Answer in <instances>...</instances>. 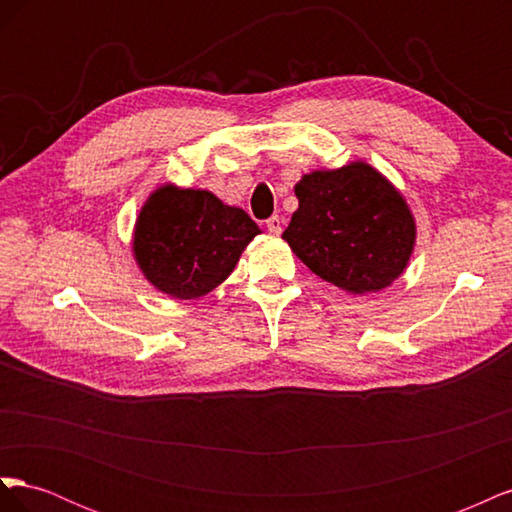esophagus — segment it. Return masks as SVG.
<instances>
[{
	"label": "esophagus",
	"instance_id": "obj_1",
	"mask_svg": "<svg viewBox=\"0 0 512 512\" xmlns=\"http://www.w3.org/2000/svg\"><path fill=\"white\" fill-rule=\"evenodd\" d=\"M282 226H284V222H282V218H277V215H273L271 220H267V228L271 235H282Z\"/></svg>",
	"mask_w": 512,
	"mask_h": 512
}]
</instances>
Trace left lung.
<instances>
[{
	"label": "left lung",
	"instance_id": "8db88e82",
	"mask_svg": "<svg viewBox=\"0 0 512 512\" xmlns=\"http://www.w3.org/2000/svg\"><path fill=\"white\" fill-rule=\"evenodd\" d=\"M282 239L303 265L350 294L389 288L406 271L416 222L395 185L365 160L318 168L294 185Z\"/></svg>",
	"mask_w": 512,
	"mask_h": 512
}]
</instances>
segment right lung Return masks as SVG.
<instances>
[{
  "instance_id": "1",
  "label": "right lung",
  "mask_w": 512,
  "mask_h": 512,
  "mask_svg": "<svg viewBox=\"0 0 512 512\" xmlns=\"http://www.w3.org/2000/svg\"><path fill=\"white\" fill-rule=\"evenodd\" d=\"M256 235L260 228L243 209L209 190L164 183L138 211L132 254L153 288L188 301L218 288Z\"/></svg>"
}]
</instances>
